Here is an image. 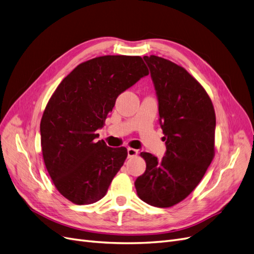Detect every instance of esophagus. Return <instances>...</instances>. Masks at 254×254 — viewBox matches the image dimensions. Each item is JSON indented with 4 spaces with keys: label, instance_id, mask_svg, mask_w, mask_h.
I'll return each instance as SVG.
<instances>
[{
    "label": "esophagus",
    "instance_id": "1",
    "mask_svg": "<svg viewBox=\"0 0 254 254\" xmlns=\"http://www.w3.org/2000/svg\"><path fill=\"white\" fill-rule=\"evenodd\" d=\"M127 152H128V157H129V158L135 157V156H137V153H139V151H137L136 149H134V148H130V147L127 149Z\"/></svg>",
    "mask_w": 254,
    "mask_h": 254
}]
</instances>
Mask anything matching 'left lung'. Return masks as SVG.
<instances>
[{
    "label": "left lung",
    "mask_w": 254,
    "mask_h": 254,
    "mask_svg": "<svg viewBox=\"0 0 254 254\" xmlns=\"http://www.w3.org/2000/svg\"><path fill=\"white\" fill-rule=\"evenodd\" d=\"M144 60L157 91L166 152L161 160L141 152L146 171L134 186L146 203L170 207L195 190L211 164L216 117L209 94L186 68L155 55Z\"/></svg>",
    "instance_id": "left-lung-1"
}]
</instances>
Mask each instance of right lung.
<instances>
[{
  "label": "right lung",
  "mask_w": 254,
  "mask_h": 254,
  "mask_svg": "<svg viewBox=\"0 0 254 254\" xmlns=\"http://www.w3.org/2000/svg\"><path fill=\"white\" fill-rule=\"evenodd\" d=\"M148 74L140 56L96 57L76 66L51 96L40 123L42 156L67 200L90 204L106 195L128 153L97 141L96 130L122 92Z\"/></svg>",
  "instance_id": "add662e5"
}]
</instances>
